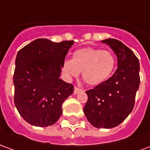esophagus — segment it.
I'll list each match as a JSON object with an SVG mask.
<instances>
[{
  "label": "esophagus",
  "mask_w": 150,
  "mask_h": 150,
  "mask_svg": "<svg viewBox=\"0 0 150 150\" xmlns=\"http://www.w3.org/2000/svg\"><path fill=\"white\" fill-rule=\"evenodd\" d=\"M83 91V89H80V88H77V87H75V89H74V93L75 94H77L79 92H80V91Z\"/></svg>",
  "instance_id": "esophagus-1"
}]
</instances>
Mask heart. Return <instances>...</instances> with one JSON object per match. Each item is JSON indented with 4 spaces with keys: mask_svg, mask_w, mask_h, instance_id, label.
Segmentation results:
<instances>
[{
    "mask_svg": "<svg viewBox=\"0 0 150 150\" xmlns=\"http://www.w3.org/2000/svg\"><path fill=\"white\" fill-rule=\"evenodd\" d=\"M116 67V58L108 50L85 47L75 50L72 59L62 64L66 77L71 79L82 71L83 79L90 85H98L110 77Z\"/></svg>",
    "mask_w": 150,
    "mask_h": 150,
    "instance_id": "heart-1",
    "label": "heart"
}]
</instances>
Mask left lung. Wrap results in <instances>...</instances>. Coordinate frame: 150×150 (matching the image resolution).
<instances>
[{
  "mask_svg": "<svg viewBox=\"0 0 150 150\" xmlns=\"http://www.w3.org/2000/svg\"><path fill=\"white\" fill-rule=\"evenodd\" d=\"M117 57V69L106 81L86 91L88 102L83 112L91 125L111 129L119 125L134 107L140 85V64L129 47L113 38L103 40Z\"/></svg>",
  "mask_w": 150,
  "mask_h": 150,
  "instance_id": "1",
  "label": "left lung"
}]
</instances>
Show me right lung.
<instances>
[{"label": "right lung", "mask_w": 150, "mask_h": 150, "mask_svg": "<svg viewBox=\"0 0 150 150\" xmlns=\"http://www.w3.org/2000/svg\"><path fill=\"white\" fill-rule=\"evenodd\" d=\"M74 41L53 42L38 38L18 52L13 75L14 104L23 119L34 126L52 125L62 114V104L73 93L71 83L60 73Z\"/></svg>", "instance_id": "add662e5"}]
</instances>
